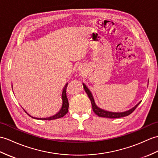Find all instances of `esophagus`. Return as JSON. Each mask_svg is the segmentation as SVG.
I'll use <instances>...</instances> for the list:
<instances>
[{"instance_id":"obj_1","label":"esophagus","mask_w":158,"mask_h":158,"mask_svg":"<svg viewBox=\"0 0 158 158\" xmlns=\"http://www.w3.org/2000/svg\"><path fill=\"white\" fill-rule=\"evenodd\" d=\"M77 71L79 73H84V72H85V68H84V67L83 65H79L78 68H77Z\"/></svg>"}]
</instances>
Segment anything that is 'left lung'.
Segmentation results:
<instances>
[{"instance_id": "1", "label": "left lung", "mask_w": 158, "mask_h": 158, "mask_svg": "<svg viewBox=\"0 0 158 158\" xmlns=\"http://www.w3.org/2000/svg\"><path fill=\"white\" fill-rule=\"evenodd\" d=\"M83 85L84 89H85L86 94H87V96H88V97H89V100L91 102L93 111L95 112L96 114H97L98 116H100V117H104V118H122V117L129 116L130 114H131L135 110V109H136V108L139 105V104L141 102V101L139 102L137 104H136L134 106V107L131 108L130 110H127L124 112H114L107 111V110H104V109L100 108V107H98V106L96 105V102H95L94 96H93L92 94H91V92L90 91V90L88 89L85 83H83Z\"/></svg>"}]
</instances>
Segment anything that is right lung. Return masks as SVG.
I'll list each match as a JSON object with an SVG mask.
<instances>
[{"instance_id":"1","label":"right lung","mask_w":158,"mask_h":158,"mask_svg":"<svg viewBox=\"0 0 158 158\" xmlns=\"http://www.w3.org/2000/svg\"><path fill=\"white\" fill-rule=\"evenodd\" d=\"M68 85V83L65 84V85L64 86L63 89H62V94H61V99H62V106L60 109V110L58 111L56 114H55L54 115L51 116L49 117H46V118H35V117L31 116L30 114L25 110L24 111L26 112L27 114L31 116V118H34V119H38V120H54V119H57V118H60L62 117H63L68 112V110H69V102H68V99L67 97V94H66V88H67V86ZM12 89H13V85H12Z\"/></svg>"}]
</instances>
